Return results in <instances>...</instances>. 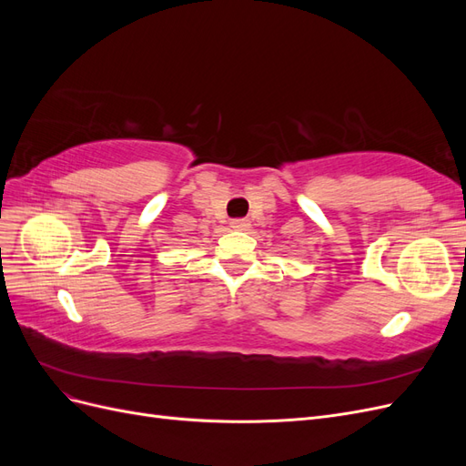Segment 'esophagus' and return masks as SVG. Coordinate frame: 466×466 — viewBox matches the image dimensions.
<instances>
[{
    "mask_svg": "<svg viewBox=\"0 0 466 466\" xmlns=\"http://www.w3.org/2000/svg\"><path fill=\"white\" fill-rule=\"evenodd\" d=\"M231 228L235 229V231H247L248 228H250V223H248V219H241V218H238V219H231Z\"/></svg>",
    "mask_w": 466,
    "mask_h": 466,
    "instance_id": "esophagus-1",
    "label": "esophagus"
}]
</instances>
